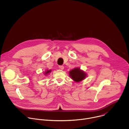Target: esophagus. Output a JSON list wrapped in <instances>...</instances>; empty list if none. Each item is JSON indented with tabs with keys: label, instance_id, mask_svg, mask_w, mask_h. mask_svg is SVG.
<instances>
[{
	"label": "esophagus",
	"instance_id": "34e87169",
	"mask_svg": "<svg viewBox=\"0 0 129 129\" xmlns=\"http://www.w3.org/2000/svg\"><path fill=\"white\" fill-rule=\"evenodd\" d=\"M59 68H60V69H62V70L64 69V66H62V65H60V66H59Z\"/></svg>",
	"mask_w": 129,
	"mask_h": 129
}]
</instances>
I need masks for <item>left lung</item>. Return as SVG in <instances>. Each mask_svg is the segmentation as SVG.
I'll list each match as a JSON object with an SVG mask.
<instances>
[{"label": "left lung", "instance_id": "8db88e82", "mask_svg": "<svg viewBox=\"0 0 129 129\" xmlns=\"http://www.w3.org/2000/svg\"><path fill=\"white\" fill-rule=\"evenodd\" d=\"M69 76L76 82H79L85 79L87 75L79 68H76L69 71Z\"/></svg>", "mask_w": 129, "mask_h": 129}]
</instances>
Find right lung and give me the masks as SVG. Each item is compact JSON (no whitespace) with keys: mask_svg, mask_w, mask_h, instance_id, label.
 <instances>
[{"mask_svg":"<svg viewBox=\"0 0 129 129\" xmlns=\"http://www.w3.org/2000/svg\"><path fill=\"white\" fill-rule=\"evenodd\" d=\"M51 71V70H47L46 71H45V72L44 73L45 74V75H47V74H48V73H49V72H50Z\"/></svg>","mask_w":129,"mask_h":129,"instance_id":"right-lung-1","label":"right lung"}]
</instances>
